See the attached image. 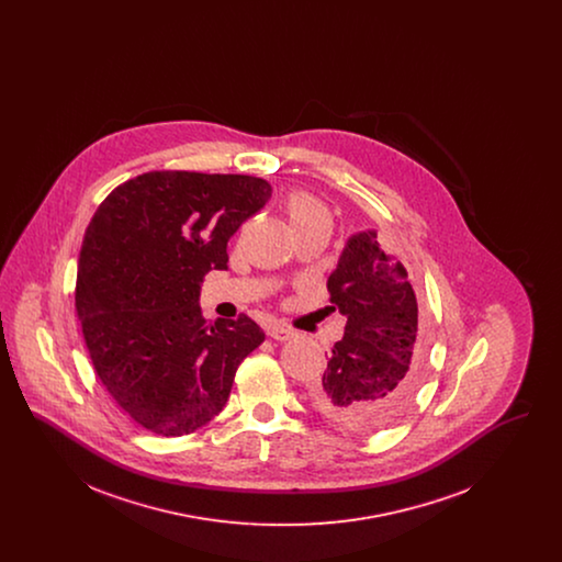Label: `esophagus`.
Wrapping results in <instances>:
<instances>
[{
    "instance_id": "1",
    "label": "esophagus",
    "mask_w": 562,
    "mask_h": 562,
    "mask_svg": "<svg viewBox=\"0 0 562 562\" xmlns=\"http://www.w3.org/2000/svg\"><path fill=\"white\" fill-rule=\"evenodd\" d=\"M268 335L271 339H276V341H289V339H293L294 330L293 328H289L286 324L271 322L268 326Z\"/></svg>"
}]
</instances>
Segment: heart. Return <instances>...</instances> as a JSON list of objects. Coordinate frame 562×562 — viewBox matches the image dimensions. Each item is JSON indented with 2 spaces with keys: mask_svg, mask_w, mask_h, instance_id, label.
<instances>
[{
  "mask_svg": "<svg viewBox=\"0 0 562 562\" xmlns=\"http://www.w3.org/2000/svg\"><path fill=\"white\" fill-rule=\"evenodd\" d=\"M289 216H291V223H293L294 229H301V227H328L330 229V214L322 206L321 202L310 195V193H293L289 198Z\"/></svg>",
  "mask_w": 562,
  "mask_h": 562,
  "instance_id": "1",
  "label": "heart"
}]
</instances>
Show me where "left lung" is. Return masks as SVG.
I'll return each instance as SVG.
<instances>
[{
    "mask_svg": "<svg viewBox=\"0 0 562 562\" xmlns=\"http://www.w3.org/2000/svg\"><path fill=\"white\" fill-rule=\"evenodd\" d=\"M326 286L333 312L346 316V335L310 387L312 402L349 429L390 426L413 398L422 373L417 299L406 269L367 229L349 236Z\"/></svg>",
    "mask_w": 562,
    "mask_h": 562,
    "instance_id": "obj_1",
    "label": "left lung"
}]
</instances>
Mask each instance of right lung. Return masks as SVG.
<instances>
[{"instance_id": "1", "label": "right lung", "mask_w": 562, "mask_h": 562, "mask_svg": "<svg viewBox=\"0 0 562 562\" xmlns=\"http://www.w3.org/2000/svg\"><path fill=\"white\" fill-rule=\"evenodd\" d=\"M271 198L266 179L145 172L113 189L81 241L76 310L94 371L138 426L186 436L214 419L266 333L202 318L200 282Z\"/></svg>"}]
</instances>
